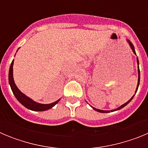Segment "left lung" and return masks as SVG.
<instances>
[{
  "label": "left lung",
  "mask_w": 148,
  "mask_h": 148,
  "mask_svg": "<svg viewBox=\"0 0 148 148\" xmlns=\"http://www.w3.org/2000/svg\"><path fill=\"white\" fill-rule=\"evenodd\" d=\"M127 42L129 43V45H130V48H131V49H132V50H133V53H134V54H135L136 56V51H135V49H134V47H133V44H132V43L130 42V40H127ZM136 61H137V64H138V84H137V87H136V92H135V94L136 93V92H137V90H138V85H139V82H140V70H139V67H138V64H139V63H138V57H137V58H136ZM134 95H133V96H132V97H131V99H130V100H129V101H127L126 103H125V104H122V105H121V106H120L119 108H116V109H115V110H110L111 112H114V111L119 110L121 109V108H124V107H125V106H126L127 104H129V103L130 102V101H131L132 99H133V98L134 97ZM91 108H92V109H93V110H95V111H97V112H99V113H110V110H102L96 109V108H93V107H92V106H91Z\"/></svg>",
  "instance_id": "1"
}]
</instances>
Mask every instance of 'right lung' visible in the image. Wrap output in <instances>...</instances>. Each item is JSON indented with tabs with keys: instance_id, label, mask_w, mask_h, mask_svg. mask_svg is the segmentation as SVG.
<instances>
[{
	"instance_id": "right-lung-1",
	"label": "right lung",
	"mask_w": 148,
	"mask_h": 148,
	"mask_svg": "<svg viewBox=\"0 0 148 148\" xmlns=\"http://www.w3.org/2000/svg\"><path fill=\"white\" fill-rule=\"evenodd\" d=\"M13 64H14V60L11 63L10 71H9V83H10V85L11 87L12 90L13 94L15 95V98L18 99V101L22 105L24 106L27 109L31 110L45 111L53 108L59 101L61 99L57 100L55 102L51 103V104H40V103H38L35 101H33L32 99L29 98L28 96H27L25 94H23V92H21V90L17 87L16 84H15V82H14V78H13Z\"/></svg>"
}]
</instances>
